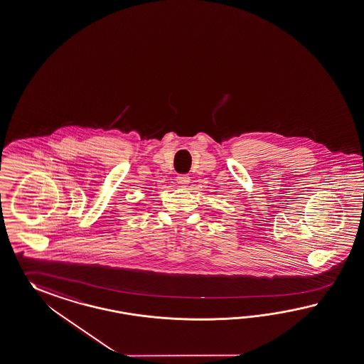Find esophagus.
Instances as JSON below:
<instances>
[{
    "label": "esophagus",
    "instance_id": "1",
    "mask_svg": "<svg viewBox=\"0 0 364 364\" xmlns=\"http://www.w3.org/2000/svg\"><path fill=\"white\" fill-rule=\"evenodd\" d=\"M189 180H191V178L188 175H178V178H176L178 184H180L181 186H186V184L189 183Z\"/></svg>",
    "mask_w": 364,
    "mask_h": 364
}]
</instances>
